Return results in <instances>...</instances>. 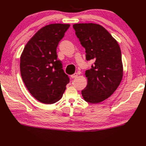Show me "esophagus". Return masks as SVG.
Listing matches in <instances>:
<instances>
[{
    "label": "esophagus",
    "instance_id": "obj_1",
    "mask_svg": "<svg viewBox=\"0 0 146 146\" xmlns=\"http://www.w3.org/2000/svg\"><path fill=\"white\" fill-rule=\"evenodd\" d=\"M77 76H78V74H77V73H74V74H72V75H71L70 77H72V79H74V78H76V77H77Z\"/></svg>",
    "mask_w": 146,
    "mask_h": 146
}]
</instances>
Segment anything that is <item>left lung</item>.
Here are the masks:
<instances>
[{"mask_svg": "<svg viewBox=\"0 0 146 146\" xmlns=\"http://www.w3.org/2000/svg\"><path fill=\"white\" fill-rule=\"evenodd\" d=\"M77 37L86 49L87 60L94 64L86 71L87 85L82 90L86 102L99 103L117 89L123 76L121 51L119 44L102 25L93 23L73 25Z\"/></svg>", "mask_w": 146, "mask_h": 146, "instance_id": "8db88e82", "label": "left lung"}]
</instances>
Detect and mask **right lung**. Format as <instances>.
Wrapping results in <instances>:
<instances>
[{
  "label": "right lung",
  "mask_w": 146,
  "mask_h": 146,
  "mask_svg": "<svg viewBox=\"0 0 146 146\" xmlns=\"http://www.w3.org/2000/svg\"><path fill=\"white\" fill-rule=\"evenodd\" d=\"M69 24H52L38 30L21 56L22 79L32 96L50 104L62 98L69 78L57 59V47Z\"/></svg>",
  "instance_id": "obj_1"
}]
</instances>
